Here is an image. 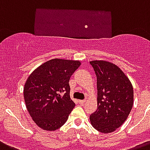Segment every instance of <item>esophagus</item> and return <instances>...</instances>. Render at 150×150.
<instances>
[{
	"instance_id": "obj_1",
	"label": "esophagus",
	"mask_w": 150,
	"mask_h": 150,
	"mask_svg": "<svg viewBox=\"0 0 150 150\" xmlns=\"http://www.w3.org/2000/svg\"><path fill=\"white\" fill-rule=\"evenodd\" d=\"M85 102V100H79V104H84Z\"/></svg>"
}]
</instances>
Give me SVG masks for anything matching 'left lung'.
I'll return each mask as SVG.
<instances>
[{"label":"left lung","mask_w":150,"mask_h":150,"mask_svg":"<svg viewBox=\"0 0 150 150\" xmlns=\"http://www.w3.org/2000/svg\"><path fill=\"white\" fill-rule=\"evenodd\" d=\"M97 76L98 108L91 124L100 133L114 132L124 124L133 104L131 82L120 68L103 60L90 62Z\"/></svg>","instance_id":"8db88e82"}]
</instances>
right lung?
Instances as JSON below:
<instances>
[{"label": "right lung", "instance_id": "add662e5", "mask_svg": "<svg viewBox=\"0 0 150 150\" xmlns=\"http://www.w3.org/2000/svg\"><path fill=\"white\" fill-rule=\"evenodd\" d=\"M81 62L53 59L29 76L23 96L33 121L45 130H56L67 121L75 104L70 98L69 81Z\"/></svg>", "mask_w": 150, "mask_h": 150}]
</instances>
